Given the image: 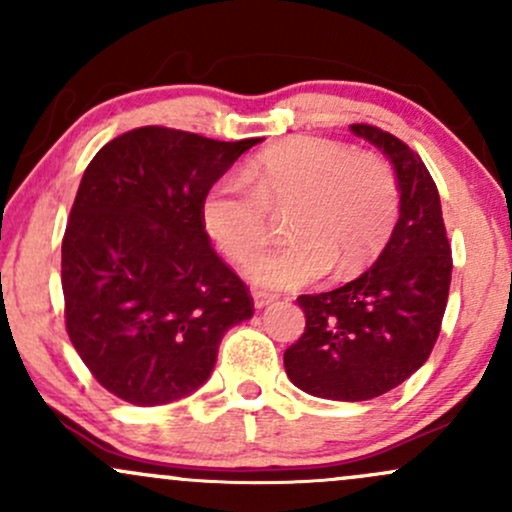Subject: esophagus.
<instances>
[{
	"label": "esophagus",
	"mask_w": 512,
	"mask_h": 512,
	"mask_svg": "<svg viewBox=\"0 0 512 512\" xmlns=\"http://www.w3.org/2000/svg\"><path fill=\"white\" fill-rule=\"evenodd\" d=\"M274 293H267V291H252V301H255V308L260 310L264 305H269L274 301Z\"/></svg>",
	"instance_id": "obj_1"
}]
</instances>
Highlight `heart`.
Segmentation results:
<instances>
[{"label": "heart", "mask_w": 512, "mask_h": 512, "mask_svg": "<svg viewBox=\"0 0 512 512\" xmlns=\"http://www.w3.org/2000/svg\"><path fill=\"white\" fill-rule=\"evenodd\" d=\"M291 207V240L245 267L267 289H298L337 267L361 272L385 248L399 216L392 168L375 154L322 137L267 146L243 175H223L202 199L207 233L228 260L248 262L269 238V209Z\"/></svg>", "instance_id": "heart-1"}]
</instances>
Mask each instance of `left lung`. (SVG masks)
I'll use <instances>...</instances> for the list:
<instances>
[{
    "mask_svg": "<svg viewBox=\"0 0 512 512\" xmlns=\"http://www.w3.org/2000/svg\"><path fill=\"white\" fill-rule=\"evenodd\" d=\"M390 158L399 219L368 272L339 289L301 296L305 332L284 354L291 383L337 402H366L402 385L431 356L445 305L452 257L438 187L419 154L390 132L351 125Z\"/></svg>",
    "mask_w": 512,
    "mask_h": 512,
    "instance_id": "1",
    "label": "left lung"
}]
</instances>
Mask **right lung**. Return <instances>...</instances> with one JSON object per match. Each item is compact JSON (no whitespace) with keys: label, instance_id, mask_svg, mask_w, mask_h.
<instances>
[{"label":"right lung","instance_id":"add662e5","mask_svg":"<svg viewBox=\"0 0 512 512\" xmlns=\"http://www.w3.org/2000/svg\"><path fill=\"white\" fill-rule=\"evenodd\" d=\"M262 139L168 127L120 134L88 163L62 240L67 334L115 397L156 407L199 390L248 286L204 231L202 199Z\"/></svg>","mask_w":512,"mask_h":512}]
</instances>
